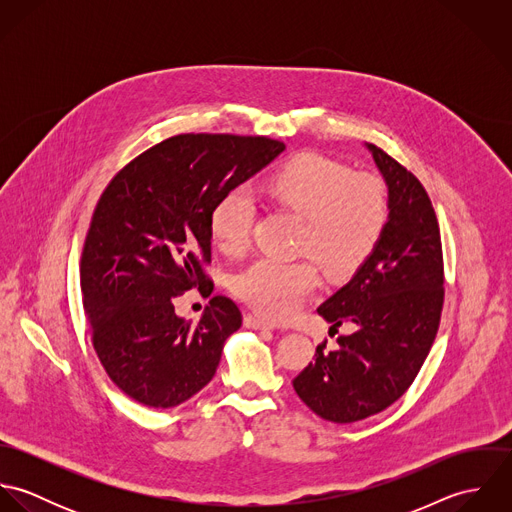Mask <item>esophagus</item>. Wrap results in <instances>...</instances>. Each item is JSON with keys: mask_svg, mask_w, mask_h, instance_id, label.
Segmentation results:
<instances>
[{"mask_svg": "<svg viewBox=\"0 0 512 512\" xmlns=\"http://www.w3.org/2000/svg\"><path fill=\"white\" fill-rule=\"evenodd\" d=\"M244 325L250 327V329H272V327H274L270 321H266V319L254 315V313H248V315L244 317Z\"/></svg>", "mask_w": 512, "mask_h": 512, "instance_id": "1", "label": "esophagus"}]
</instances>
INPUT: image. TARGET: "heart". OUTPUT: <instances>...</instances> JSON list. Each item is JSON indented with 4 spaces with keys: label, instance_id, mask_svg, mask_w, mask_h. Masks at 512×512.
Returning a JSON list of instances; mask_svg holds the SVG:
<instances>
[{
    "label": "heart",
    "instance_id": "1",
    "mask_svg": "<svg viewBox=\"0 0 512 512\" xmlns=\"http://www.w3.org/2000/svg\"><path fill=\"white\" fill-rule=\"evenodd\" d=\"M262 193L303 217L297 248L333 278L347 276L365 262L388 220V193L380 177L353 173L319 153H299L270 171ZM254 215V201L244 191L236 189L220 199L211 215L220 252L238 256L246 250ZM315 286L317 270L305 258L262 256L232 280V290L244 303L272 319L290 317Z\"/></svg>",
    "mask_w": 512,
    "mask_h": 512
}]
</instances>
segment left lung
<instances>
[{
	"mask_svg": "<svg viewBox=\"0 0 512 512\" xmlns=\"http://www.w3.org/2000/svg\"><path fill=\"white\" fill-rule=\"evenodd\" d=\"M368 149L388 185V222L365 264L325 303L337 329L335 351L317 345L295 378L297 396L323 420L351 424L394 404L414 382L438 335L443 254L438 217L418 177L374 144Z\"/></svg>",
	"mask_w": 512,
	"mask_h": 512,
	"instance_id": "8db88e82",
	"label": "left lung"
}]
</instances>
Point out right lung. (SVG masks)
<instances>
[{
  "label": "right lung",
  "mask_w": 512,
  "mask_h": 512,
  "mask_svg": "<svg viewBox=\"0 0 512 512\" xmlns=\"http://www.w3.org/2000/svg\"><path fill=\"white\" fill-rule=\"evenodd\" d=\"M286 149L266 136L179 134L146 149L102 191L84 238L80 290L94 351L136 402L171 408L217 372L238 305L215 295L193 323L173 297L213 292L211 215Z\"/></svg>",
  "instance_id": "1"
}]
</instances>
